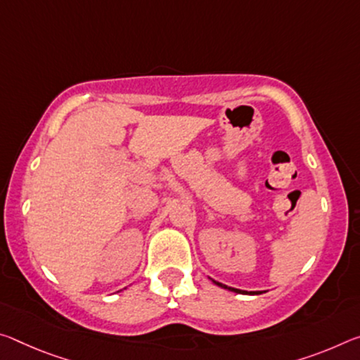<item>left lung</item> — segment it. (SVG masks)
<instances>
[{
	"label": "left lung",
	"mask_w": 360,
	"mask_h": 360,
	"mask_svg": "<svg viewBox=\"0 0 360 360\" xmlns=\"http://www.w3.org/2000/svg\"><path fill=\"white\" fill-rule=\"evenodd\" d=\"M214 283H218L219 287H222V288H229V287H226V285H222V283H219V282H214ZM231 292H236V293H247V292H243V290H238V288H229ZM252 293V292H250Z\"/></svg>",
	"instance_id": "1"
}]
</instances>
